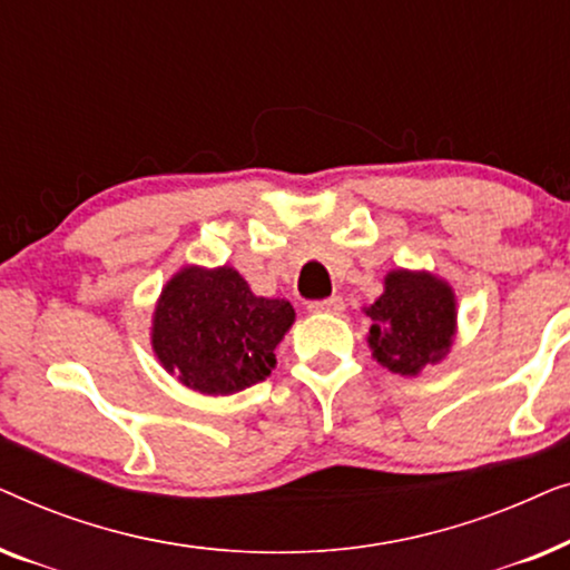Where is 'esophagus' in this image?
<instances>
[{
	"instance_id": "1",
	"label": "esophagus",
	"mask_w": 570,
	"mask_h": 570,
	"mask_svg": "<svg viewBox=\"0 0 570 570\" xmlns=\"http://www.w3.org/2000/svg\"><path fill=\"white\" fill-rule=\"evenodd\" d=\"M308 311H314V314L340 316L342 311H345V301H342L340 295H332V298H326V301H311Z\"/></svg>"
}]
</instances>
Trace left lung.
Wrapping results in <instances>:
<instances>
[{"label": "left lung", "mask_w": 570, "mask_h": 570, "mask_svg": "<svg viewBox=\"0 0 570 570\" xmlns=\"http://www.w3.org/2000/svg\"><path fill=\"white\" fill-rule=\"evenodd\" d=\"M368 347L373 361L400 376L439 365L456 340V293L428 269H389L384 293L371 306Z\"/></svg>", "instance_id": "obj_1"}]
</instances>
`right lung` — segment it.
Returning <instances> with one entry per match:
<instances>
[{
	"label": "right lung",
	"mask_w": 570,
	"mask_h": 570,
	"mask_svg": "<svg viewBox=\"0 0 570 570\" xmlns=\"http://www.w3.org/2000/svg\"><path fill=\"white\" fill-rule=\"evenodd\" d=\"M293 322L291 301L254 295L236 267L186 264L155 301L150 345L184 386L228 396L269 376Z\"/></svg>",
	"instance_id": "add662e5"
}]
</instances>
